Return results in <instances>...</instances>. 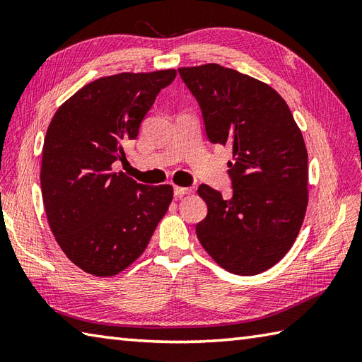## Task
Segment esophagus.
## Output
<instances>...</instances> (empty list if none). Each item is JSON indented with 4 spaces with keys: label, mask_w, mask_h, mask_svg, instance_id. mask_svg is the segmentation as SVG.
I'll list each match as a JSON object with an SVG mask.
<instances>
[{
    "label": "esophagus",
    "mask_w": 362,
    "mask_h": 362,
    "mask_svg": "<svg viewBox=\"0 0 362 362\" xmlns=\"http://www.w3.org/2000/svg\"><path fill=\"white\" fill-rule=\"evenodd\" d=\"M193 193V188H185V187H174V196L180 197Z\"/></svg>",
    "instance_id": "34e87169"
}]
</instances>
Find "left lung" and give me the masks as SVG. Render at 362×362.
<instances>
[{
  "label": "left lung",
  "mask_w": 362,
  "mask_h": 362,
  "mask_svg": "<svg viewBox=\"0 0 362 362\" xmlns=\"http://www.w3.org/2000/svg\"><path fill=\"white\" fill-rule=\"evenodd\" d=\"M211 143L228 144L232 197L199 187L209 213L196 235L226 271L257 275L286 255L308 205V153L284 99L264 82L218 64L179 68Z\"/></svg>",
  "instance_id": "obj_1"
}]
</instances>
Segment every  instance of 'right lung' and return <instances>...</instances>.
<instances>
[{"label": "right lung", "instance_id": "right-lung-1", "mask_svg": "<svg viewBox=\"0 0 362 362\" xmlns=\"http://www.w3.org/2000/svg\"><path fill=\"white\" fill-rule=\"evenodd\" d=\"M175 70L121 73L87 83L59 107L46 130L42 196L54 236L76 266L117 275L144 252L173 201V187H148L124 173V146Z\"/></svg>", "mask_w": 362, "mask_h": 362}]
</instances>
